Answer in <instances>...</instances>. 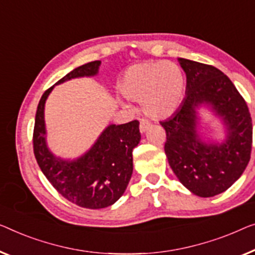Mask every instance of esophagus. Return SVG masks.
<instances>
[{"label":"esophagus","instance_id":"esophagus-1","mask_svg":"<svg viewBox=\"0 0 255 255\" xmlns=\"http://www.w3.org/2000/svg\"><path fill=\"white\" fill-rule=\"evenodd\" d=\"M149 127H150V123L147 120H145V119H142L140 120V123H139V131L142 132H145L147 129H149Z\"/></svg>","mask_w":255,"mask_h":255}]
</instances>
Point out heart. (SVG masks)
I'll use <instances>...</instances> for the list:
<instances>
[{
  "label": "heart",
  "mask_w": 255,
  "mask_h": 255,
  "mask_svg": "<svg viewBox=\"0 0 255 255\" xmlns=\"http://www.w3.org/2000/svg\"><path fill=\"white\" fill-rule=\"evenodd\" d=\"M119 91L129 101L140 102L144 115L160 120L175 113L184 93V75L173 62H142L127 68Z\"/></svg>",
  "instance_id": "1"
}]
</instances>
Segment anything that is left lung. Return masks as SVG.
Here are the masks:
<instances>
[{"label":"left lung","instance_id":"1","mask_svg":"<svg viewBox=\"0 0 255 255\" xmlns=\"http://www.w3.org/2000/svg\"><path fill=\"white\" fill-rule=\"evenodd\" d=\"M187 75L185 97L174 115L161 121L166 130L165 153L178 181L193 195L225 192L242 176L252 150V119L244 98L218 68L177 58ZM218 116L226 129L222 142L200 132L199 110Z\"/></svg>","mask_w":255,"mask_h":255}]
</instances>
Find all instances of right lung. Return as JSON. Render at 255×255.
<instances>
[{
    "instance_id": "1",
    "label": "right lung",
    "mask_w": 255,
    "mask_h": 255,
    "mask_svg": "<svg viewBox=\"0 0 255 255\" xmlns=\"http://www.w3.org/2000/svg\"><path fill=\"white\" fill-rule=\"evenodd\" d=\"M101 60L79 66L56 85L98 74ZM55 85V86H56ZM52 86L41 97L35 116L33 147L44 176L64 198L80 207L98 210L111 206L124 195L132 174V149L140 140L137 120L109 125L90 149L77 159L57 157L47 144L44 121L45 101Z\"/></svg>"
}]
</instances>
